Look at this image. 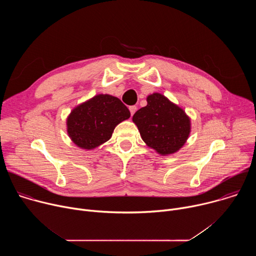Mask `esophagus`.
<instances>
[{"instance_id":"34e87169","label":"esophagus","mask_w":256,"mask_h":256,"mask_svg":"<svg viewBox=\"0 0 256 256\" xmlns=\"http://www.w3.org/2000/svg\"><path fill=\"white\" fill-rule=\"evenodd\" d=\"M130 114L134 116V114L136 112V105L130 106Z\"/></svg>"}]
</instances>
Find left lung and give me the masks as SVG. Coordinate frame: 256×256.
Masks as SVG:
<instances>
[{
    "mask_svg": "<svg viewBox=\"0 0 256 256\" xmlns=\"http://www.w3.org/2000/svg\"><path fill=\"white\" fill-rule=\"evenodd\" d=\"M142 140L161 156L178 152L186 142L190 132V118L177 104L161 93L147 97V105L132 116Z\"/></svg>",
    "mask_w": 256,
    "mask_h": 256,
    "instance_id": "obj_1",
    "label": "left lung"
}]
</instances>
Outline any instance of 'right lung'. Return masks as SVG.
Instances as JSON below:
<instances>
[{
	"label": "right lung",
	"mask_w": 256,
	"mask_h": 256,
	"mask_svg": "<svg viewBox=\"0 0 256 256\" xmlns=\"http://www.w3.org/2000/svg\"><path fill=\"white\" fill-rule=\"evenodd\" d=\"M130 116L120 99L98 94L72 109L66 118L68 136L77 147L93 150L110 138L116 126Z\"/></svg>",
	"instance_id": "add662e5"
}]
</instances>
